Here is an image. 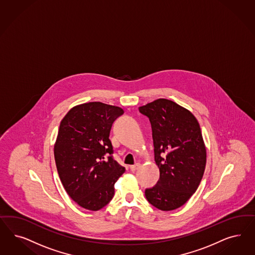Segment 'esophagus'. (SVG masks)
Wrapping results in <instances>:
<instances>
[{"label": "esophagus", "mask_w": 255, "mask_h": 255, "mask_svg": "<svg viewBox=\"0 0 255 255\" xmlns=\"http://www.w3.org/2000/svg\"><path fill=\"white\" fill-rule=\"evenodd\" d=\"M140 166V163H136V164L130 165V166H129V169L134 172V171H136V170H137V169H138Z\"/></svg>", "instance_id": "1"}]
</instances>
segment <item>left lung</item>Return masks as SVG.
I'll use <instances>...</instances> for the list:
<instances>
[{"label": "left lung", "mask_w": 255, "mask_h": 255, "mask_svg": "<svg viewBox=\"0 0 255 255\" xmlns=\"http://www.w3.org/2000/svg\"><path fill=\"white\" fill-rule=\"evenodd\" d=\"M139 111L151 123L159 169V179L145 189V197L157 209L171 211L186 204L203 178L206 150L201 128L189 111L169 99H156Z\"/></svg>", "instance_id": "1"}]
</instances>
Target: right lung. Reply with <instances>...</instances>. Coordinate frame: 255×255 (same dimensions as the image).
I'll list each match as a JSON object with an SVG mask.
<instances>
[{
    "instance_id": "1",
    "label": "right lung",
    "mask_w": 255,
    "mask_h": 255,
    "mask_svg": "<svg viewBox=\"0 0 255 255\" xmlns=\"http://www.w3.org/2000/svg\"><path fill=\"white\" fill-rule=\"evenodd\" d=\"M123 109L89 102L72 108L60 124L54 145L59 177L67 194L85 209L98 211L115 195L126 169L114 159L110 132Z\"/></svg>"
}]
</instances>
